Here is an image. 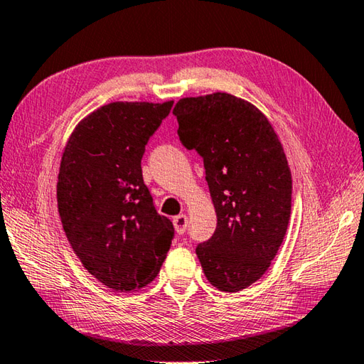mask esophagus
<instances>
[{"instance_id":"esophagus-1","label":"esophagus","mask_w":364,"mask_h":364,"mask_svg":"<svg viewBox=\"0 0 364 364\" xmlns=\"http://www.w3.org/2000/svg\"><path fill=\"white\" fill-rule=\"evenodd\" d=\"M173 227L178 235H183L188 229V216L186 215H180L173 218Z\"/></svg>"}]
</instances>
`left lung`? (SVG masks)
Masks as SVG:
<instances>
[{
    "label": "left lung",
    "instance_id": "1",
    "mask_svg": "<svg viewBox=\"0 0 364 364\" xmlns=\"http://www.w3.org/2000/svg\"><path fill=\"white\" fill-rule=\"evenodd\" d=\"M181 144L203 158L218 225L196 247L211 286L238 291L259 281L286 237L291 175L268 118L229 92L183 97L173 109Z\"/></svg>",
    "mask_w": 364,
    "mask_h": 364
}]
</instances>
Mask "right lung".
<instances>
[{"mask_svg": "<svg viewBox=\"0 0 364 364\" xmlns=\"http://www.w3.org/2000/svg\"><path fill=\"white\" fill-rule=\"evenodd\" d=\"M173 101L112 102L77 124L64 148L56 198L64 233L88 273L115 291L158 276L173 224L141 176L145 145Z\"/></svg>", "mask_w": 364, "mask_h": 364, "instance_id": "1", "label": "right lung"}]
</instances>
